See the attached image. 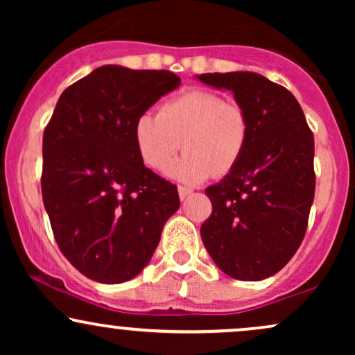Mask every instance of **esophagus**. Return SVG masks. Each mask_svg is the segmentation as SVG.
I'll return each mask as SVG.
<instances>
[{
	"mask_svg": "<svg viewBox=\"0 0 355 355\" xmlns=\"http://www.w3.org/2000/svg\"><path fill=\"white\" fill-rule=\"evenodd\" d=\"M191 189H189V187H178V197H180V200H185L187 197L191 193Z\"/></svg>",
	"mask_w": 355,
	"mask_h": 355,
	"instance_id": "34e87169",
	"label": "esophagus"
}]
</instances>
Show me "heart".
<instances>
[{"label":"heart","mask_w":355,"mask_h":355,"mask_svg":"<svg viewBox=\"0 0 355 355\" xmlns=\"http://www.w3.org/2000/svg\"><path fill=\"white\" fill-rule=\"evenodd\" d=\"M133 137L141 160L153 170L164 168L183 145L187 152L168 165L166 175L200 183L239 164L250 137V120L242 105L195 88L162 105L158 115L138 116Z\"/></svg>","instance_id":"obj_1"}]
</instances>
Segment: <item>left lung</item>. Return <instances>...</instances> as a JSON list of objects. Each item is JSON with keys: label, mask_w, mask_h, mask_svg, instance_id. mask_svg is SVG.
I'll list each match as a JSON object with an SVG mask.
<instances>
[{"label": "left lung", "mask_w": 355, "mask_h": 355, "mask_svg": "<svg viewBox=\"0 0 355 355\" xmlns=\"http://www.w3.org/2000/svg\"><path fill=\"white\" fill-rule=\"evenodd\" d=\"M195 78L234 93L250 120L239 164L205 190L211 215L200 229L203 245L232 279L263 280L302 243L315 190L313 135L295 96L259 73Z\"/></svg>", "instance_id": "left-lung-1"}]
</instances>
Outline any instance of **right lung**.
Returning a JSON list of instances; mask_svg holds the SVG:
<instances>
[{"mask_svg":"<svg viewBox=\"0 0 355 355\" xmlns=\"http://www.w3.org/2000/svg\"><path fill=\"white\" fill-rule=\"evenodd\" d=\"M178 87L172 71L103 64L61 93L43 133V203L60 250L88 279L137 277L180 207L133 137L138 116Z\"/></svg>","mask_w":355,"mask_h":355,"instance_id":"add662e5","label":"right lung"}]
</instances>
